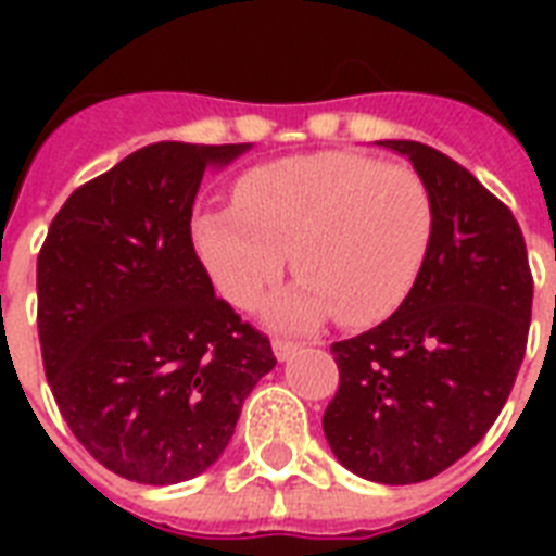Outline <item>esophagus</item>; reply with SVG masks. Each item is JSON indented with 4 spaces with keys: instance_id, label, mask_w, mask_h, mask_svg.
<instances>
[{
    "instance_id": "1",
    "label": "esophagus",
    "mask_w": 556,
    "mask_h": 556,
    "mask_svg": "<svg viewBox=\"0 0 556 556\" xmlns=\"http://www.w3.org/2000/svg\"><path fill=\"white\" fill-rule=\"evenodd\" d=\"M296 352H300V343H294V340H274V355H277V361H291Z\"/></svg>"
}]
</instances>
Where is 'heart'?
Here are the masks:
<instances>
[{"label":"heart","instance_id":"1","mask_svg":"<svg viewBox=\"0 0 556 556\" xmlns=\"http://www.w3.org/2000/svg\"><path fill=\"white\" fill-rule=\"evenodd\" d=\"M432 222V195L415 169L317 152L244 173L236 204L195 213L192 244L236 308L260 303L291 253L300 279L274 296L268 320L312 329L334 312L340 323L361 326L409 294Z\"/></svg>","mask_w":556,"mask_h":556}]
</instances>
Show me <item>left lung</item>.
Returning <instances> with one entry per match:
<instances>
[{
	"label": "left lung",
	"mask_w": 556,
	"mask_h": 556,
	"mask_svg": "<svg viewBox=\"0 0 556 556\" xmlns=\"http://www.w3.org/2000/svg\"><path fill=\"white\" fill-rule=\"evenodd\" d=\"M378 147L430 190V251L389 320L331 343L340 389L323 432L361 479L413 484L458 462L502 413L526 357L534 279L514 213L462 164L418 141Z\"/></svg>",
	"instance_id": "left-lung-1"
}]
</instances>
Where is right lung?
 <instances>
[{
  "mask_svg": "<svg viewBox=\"0 0 556 556\" xmlns=\"http://www.w3.org/2000/svg\"><path fill=\"white\" fill-rule=\"evenodd\" d=\"M248 150L150 143L77 187L39 251L48 387L83 447L129 482L204 473L277 366L268 338L218 300L190 236L201 176Z\"/></svg>",
  "mask_w": 556,
  "mask_h": 556,
  "instance_id": "right-lung-1",
  "label": "right lung"
}]
</instances>
